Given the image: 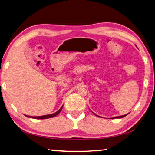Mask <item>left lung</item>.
I'll return each mask as SVG.
<instances>
[{
    "label": "left lung",
    "mask_w": 155,
    "mask_h": 155,
    "mask_svg": "<svg viewBox=\"0 0 155 155\" xmlns=\"http://www.w3.org/2000/svg\"><path fill=\"white\" fill-rule=\"evenodd\" d=\"M128 114H126V115H121V116H117V117H112V119H114V118H122V117H125L126 115H127ZM97 116L98 117H100V116H98V115H97Z\"/></svg>",
    "instance_id": "left-lung-1"
}]
</instances>
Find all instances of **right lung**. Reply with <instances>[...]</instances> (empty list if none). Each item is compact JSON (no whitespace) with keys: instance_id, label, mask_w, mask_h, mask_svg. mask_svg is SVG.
<instances>
[{"instance_id":"obj_1","label":"right lung","mask_w":155,"mask_h":155,"mask_svg":"<svg viewBox=\"0 0 155 155\" xmlns=\"http://www.w3.org/2000/svg\"><path fill=\"white\" fill-rule=\"evenodd\" d=\"M62 107H63V106L61 107V109H60L58 111H57L56 113H54V114H52L42 115V116H35V117L28 116V115H26V116H27L28 117H31V118H34V119H47V118H51V117H53L56 116V115H58L59 113L61 112V109H62Z\"/></svg>"}]
</instances>
